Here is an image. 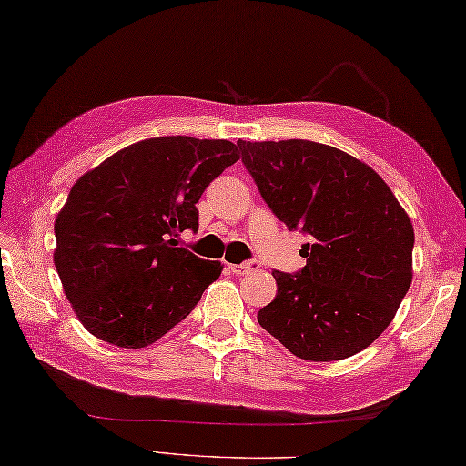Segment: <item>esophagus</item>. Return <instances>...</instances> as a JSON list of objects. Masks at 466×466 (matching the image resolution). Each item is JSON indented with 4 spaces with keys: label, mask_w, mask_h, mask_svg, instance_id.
<instances>
[{
    "label": "esophagus",
    "mask_w": 466,
    "mask_h": 466,
    "mask_svg": "<svg viewBox=\"0 0 466 466\" xmlns=\"http://www.w3.org/2000/svg\"><path fill=\"white\" fill-rule=\"evenodd\" d=\"M228 268L232 270V274L236 276H246V274H252L260 268V264L256 260H248V262H242V264H228Z\"/></svg>",
    "instance_id": "esophagus-1"
}]
</instances>
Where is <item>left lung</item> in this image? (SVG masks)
<instances>
[{"instance_id":"1","label":"left lung","mask_w":466,"mask_h":466,"mask_svg":"<svg viewBox=\"0 0 466 466\" xmlns=\"http://www.w3.org/2000/svg\"><path fill=\"white\" fill-rule=\"evenodd\" d=\"M274 216L310 236L306 266L274 270L276 299L258 312L294 356L342 360L384 332L412 282L409 214L370 166L310 140L238 142Z\"/></svg>"}]
</instances>
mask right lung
<instances>
[{
  "label": "right lung",
  "instance_id": "obj_1",
  "mask_svg": "<svg viewBox=\"0 0 466 466\" xmlns=\"http://www.w3.org/2000/svg\"><path fill=\"white\" fill-rule=\"evenodd\" d=\"M238 157L228 140L150 137L72 186L54 224V264L87 332L144 349L194 310L224 266L174 238L198 230L202 192Z\"/></svg>",
  "mask_w": 466,
  "mask_h": 466
}]
</instances>
